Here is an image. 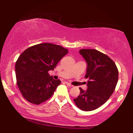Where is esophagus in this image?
<instances>
[{
    "instance_id": "obj_1",
    "label": "esophagus",
    "mask_w": 133,
    "mask_h": 133,
    "mask_svg": "<svg viewBox=\"0 0 133 133\" xmlns=\"http://www.w3.org/2000/svg\"><path fill=\"white\" fill-rule=\"evenodd\" d=\"M65 83H66V84L68 85V86H69V87H72V85L71 84H70V83H69V82H65Z\"/></svg>"
}]
</instances>
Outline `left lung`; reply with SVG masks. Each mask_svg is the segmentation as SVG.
<instances>
[{
  "label": "left lung",
  "instance_id": "1",
  "mask_svg": "<svg viewBox=\"0 0 133 133\" xmlns=\"http://www.w3.org/2000/svg\"><path fill=\"white\" fill-rule=\"evenodd\" d=\"M87 62L85 77L87 89L80 88V94L74 99L76 106L83 111H92L108 101L114 92L119 72L115 63L102 52L93 49L79 50Z\"/></svg>",
  "mask_w": 133,
  "mask_h": 133
}]
</instances>
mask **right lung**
I'll return each instance as SVG.
<instances>
[{"instance_id": "obj_1", "label": "right lung", "mask_w": 133, "mask_h": 133, "mask_svg": "<svg viewBox=\"0 0 133 133\" xmlns=\"http://www.w3.org/2000/svg\"><path fill=\"white\" fill-rule=\"evenodd\" d=\"M68 52L60 45L43 43L25 50L15 65L17 84L23 97L36 105L51 97L61 83L48 74Z\"/></svg>"}]
</instances>
